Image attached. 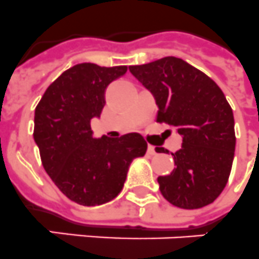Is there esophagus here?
Wrapping results in <instances>:
<instances>
[{
    "mask_svg": "<svg viewBox=\"0 0 259 259\" xmlns=\"http://www.w3.org/2000/svg\"><path fill=\"white\" fill-rule=\"evenodd\" d=\"M147 151H149V154H151V155H155L156 154V150L153 145H149V147H147Z\"/></svg>",
    "mask_w": 259,
    "mask_h": 259,
    "instance_id": "esophagus-1",
    "label": "esophagus"
}]
</instances>
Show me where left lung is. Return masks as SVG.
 <instances>
[{
  "label": "left lung",
  "mask_w": 259,
  "mask_h": 259,
  "mask_svg": "<svg viewBox=\"0 0 259 259\" xmlns=\"http://www.w3.org/2000/svg\"><path fill=\"white\" fill-rule=\"evenodd\" d=\"M129 69L155 96L156 122L183 137L182 149L171 153L175 168L158 178L163 197L183 209L213 203L227 186L236 149L233 110L220 87L175 56Z\"/></svg>",
  "instance_id": "8db88e82"
}]
</instances>
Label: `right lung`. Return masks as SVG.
Listing matches in <instances>:
<instances>
[{
	"label": "right lung",
	"instance_id": "1",
	"mask_svg": "<svg viewBox=\"0 0 259 259\" xmlns=\"http://www.w3.org/2000/svg\"><path fill=\"white\" fill-rule=\"evenodd\" d=\"M126 66L81 63L46 89L35 108L34 141L46 172L69 200L93 207L121 192L132 160L146 154L141 134L93 138L91 119L105 105V91Z\"/></svg>",
	"mask_w": 259,
	"mask_h": 259
}]
</instances>
